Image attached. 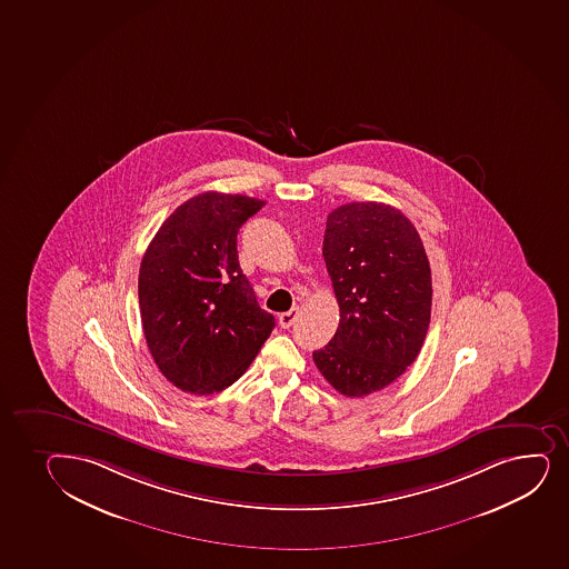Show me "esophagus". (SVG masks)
<instances>
[{
	"label": "esophagus",
	"instance_id": "1",
	"mask_svg": "<svg viewBox=\"0 0 569 569\" xmlns=\"http://www.w3.org/2000/svg\"><path fill=\"white\" fill-rule=\"evenodd\" d=\"M299 308H291L289 312L280 313L278 321H280V326L283 327V329H289V327L293 326L295 321H297V318H299Z\"/></svg>",
	"mask_w": 569,
	"mask_h": 569
}]
</instances>
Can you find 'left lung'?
<instances>
[{"mask_svg": "<svg viewBox=\"0 0 569 569\" xmlns=\"http://www.w3.org/2000/svg\"><path fill=\"white\" fill-rule=\"evenodd\" d=\"M323 259L340 321L313 363L335 390L365 397L407 371L431 320V269L420 234L382 202H350L327 216Z\"/></svg>", "mask_w": 569, "mask_h": 569, "instance_id": "left-lung-1", "label": "left lung"}]
</instances>
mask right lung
I'll return each instance as SVG.
<instances>
[{
	"label": "right lung",
	"mask_w": 569,
	"mask_h": 569,
	"mask_svg": "<svg viewBox=\"0 0 569 569\" xmlns=\"http://www.w3.org/2000/svg\"><path fill=\"white\" fill-rule=\"evenodd\" d=\"M264 200L202 192L160 224L141 259V326L160 372L179 390L229 388L274 329L238 262V229Z\"/></svg>",
	"instance_id": "1"
}]
</instances>
